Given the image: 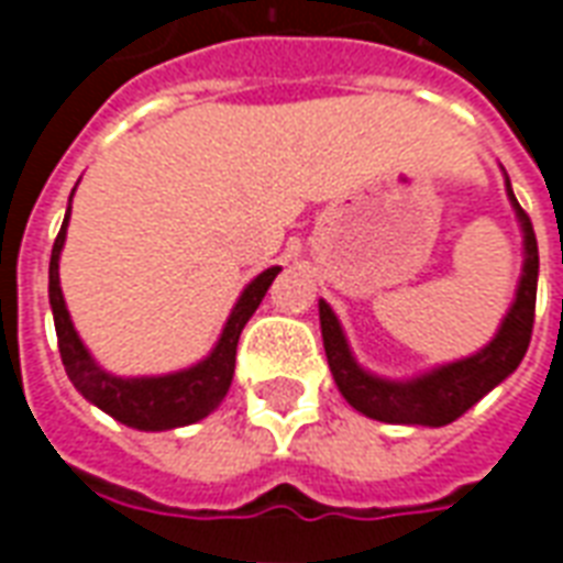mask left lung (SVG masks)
Returning a JSON list of instances; mask_svg holds the SVG:
<instances>
[{
	"label": "left lung",
	"mask_w": 563,
	"mask_h": 563,
	"mask_svg": "<svg viewBox=\"0 0 563 563\" xmlns=\"http://www.w3.org/2000/svg\"><path fill=\"white\" fill-rule=\"evenodd\" d=\"M507 196L516 208V217L525 232V268H521L516 301L500 322L495 341L476 355H467L452 365L434 367L422 377L395 383L367 374L365 367L350 353V343L343 338L338 317L331 313L325 301H319V325H322V343L329 355V367L334 383L346 401L353 404L358 413L379 419L389 424H440L455 422L459 416L471 410L473 404L485 398L497 383L519 367L528 353L533 331V307H537V271H540V253H537V234H533L531 217L519 208L507 180Z\"/></svg>",
	"instance_id": "1"
}]
</instances>
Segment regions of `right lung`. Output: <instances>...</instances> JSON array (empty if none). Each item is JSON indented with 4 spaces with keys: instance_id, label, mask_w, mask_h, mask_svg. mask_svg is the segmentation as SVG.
Masks as SVG:
<instances>
[{
    "instance_id": "add662e5",
    "label": "right lung",
    "mask_w": 563,
    "mask_h": 563,
    "mask_svg": "<svg viewBox=\"0 0 563 563\" xmlns=\"http://www.w3.org/2000/svg\"><path fill=\"white\" fill-rule=\"evenodd\" d=\"M68 213H71V205H68L63 229L56 234L54 250H51V286H47V292H51L59 355H63V365H66L68 379L75 383V389L87 401L96 404L99 410L114 416L117 422L139 428V431H168V428L192 424L213 413L232 386L238 338L244 331L246 319L253 317L256 307L262 305V298L268 292L274 277L280 274V268L262 271L256 280L241 292L232 317L222 329L220 341L205 362L177 371V374H165V377H114V374H108L96 365V358L87 353V346L71 325L66 298L59 289V253L66 244Z\"/></svg>"
}]
</instances>
